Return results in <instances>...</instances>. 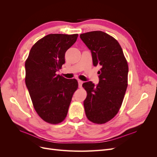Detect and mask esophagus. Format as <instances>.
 I'll return each mask as SVG.
<instances>
[{"mask_svg": "<svg viewBox=\"0 0 157 157\" xmlns=\"http://www.w3.org/2000/svg\"><path fill=\"white\" fill-rule=\"evenodd\" d=\"M78 87L79 88H81L82 87V85L83 84V81H82V80H78Z\"/></svg>", "mask_w": 157, "mask_h": 157, "instance_id": "obj_1", "label": "esophagus"}]
</instances>
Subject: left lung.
<instances>
[{
    "label": "left lung",
    "mask_w": 157,
    "mask_h": 157,
    "mask_svg": "<svg viewBox=\"0 0 157 157\" xmlns=\"http://www.w3.org/2000/svg\"><path fill=\"white\" fill-rule=\"evenodd\" d=\"M80 39L91 51L93 65L101 67L97 86L84 82L87 92L84 107L88 119L104 124L119 111L128 86V65L118 41L107 33L95 31L83 33Z\"/></svg>",
    "instance_id": "obj_1"
}]
</instances>
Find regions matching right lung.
Wrapping results in <instances>:
<instances>
[{"instance_id": "1", "label": "right lung", "mask_w": 157, "mask_h": 157, "mask_svg": "<svg viewBox=\"0 0 157 157\" xmlns=\"http://www.w3.org/2000/svg\"><path fill=\"white\" fill-rule=\"evenodd\" d=\"M78 34H50L38 40L25 61V84L36 112L42 120L58 124L67 116L76 79L56 72L65 63V54L76 42Z\"/></svg>"}]
</instances>
